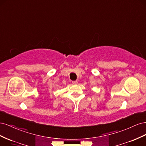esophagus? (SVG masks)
I'll return each instance as SVG.
<instances>
[{
  "label": "esophagus",
  "mask_w": 146,
  "mask_h": 146,
  "mask_svg": "<svg viewBox=\"0 0 146 146\" xmlns=\"http://www.w3.org/2000/svg\"><path fill=\"white\" fill-rule=\"evenodd\" d=\"M72 83L74 84V85H77L78 82H77V81H73V82H72Z\"/></svg>",
  "instance_id": "esophagus-1"
}]
</instances>
